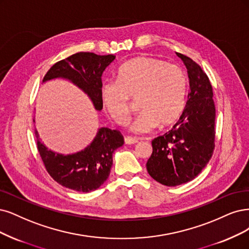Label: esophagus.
Instances as JSON below:
<instances>
[{"label": "esophagus", "instance_id": "1", "mask_svg": "<svg viewBox=\"0 0 249 249\" xmlns=\"http://www.w3.org/2000/svg\"><path fill=\"white\" fill-rule=\"evenodd\" d=\"M139 142V140L138 139H136V138H133V137H125L124 138V143L125 144H136V143H138Z\"/></svg>", "mask_w": 249, "mask_h": 249}]
</instances>
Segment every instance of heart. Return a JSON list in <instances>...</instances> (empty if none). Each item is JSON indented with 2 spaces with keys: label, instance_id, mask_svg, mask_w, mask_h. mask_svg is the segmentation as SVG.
Instances as JSON below:
<instances>
[{
  "label": "heart",
  "instance_id": "1",
  "mask_svg": "<svg viewBox=\"0 0 249 249\" xmlns=\"http://www.w3.org/2000/svg\"><path fill=\"white\" fill-rule=\"evenodd\" d=\"M187 80L181 68L157 57L141 55L124 64L116 81L103 84L102 104L112 121L124 125L130 118L132 102L141 111L131 125L144 134L159 125L164 130L181 116L186 100Z\"/></svg>",
  "mask_w": 249,
  "mask_h": 249
}]
</instances>
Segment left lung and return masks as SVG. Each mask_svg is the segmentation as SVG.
Wrapping results in <instances>:
<instances>
[{
  "label": "left lung",
  "mask_w": 249,
  "mask_h": 249,
  "mask_svg": "<svg viewBox=\"0 0 249 249\" xmlns=\"http://www.w3.org/2000/svg\"><path fill=\"white\" fill-rule=\"evenodd\" d=\"M190 79L186 106L179 121L153 139L146 168L149 175L167 186L191 181L206 167L215 147V105L207 74L188 56L178 53Z\"/></svg>",
  "instance_id": "left-lung-1"
}]
</instances>
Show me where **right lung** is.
I'll list each match as a JSON object with an SVG mask.
<instances>
[{"instance_id":"add662e5","label":"right lung","mask_w":249,"mask_h":249,"mask_svg":"<svg viewBox=\"0 0 249 249\" xmlns=\"http://www.w3.org/2000/svg\"><path fill=\"white\" fill-rule=\"evenodd\" d=\"M115 55H98L92 53H78L62 59L50 68L43 81L63 77L69 79L88 93L97 110L103 108L101 100V76L114 61ZM37 148L48 174L61 185L70 190L89 193L104 183L112 167V154L124 140L122 133L101 127L90 145L74 154L55 153L40 142L37 131Z\"/></svg>"}]
</instances>
